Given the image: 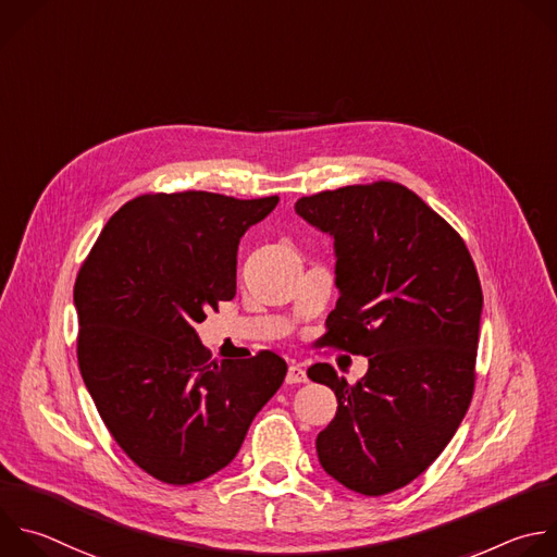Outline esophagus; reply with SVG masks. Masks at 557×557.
I'll return each mask as SVG.
<instances>
[{"instance_id": "obj_1", "label": "esophagus", "mask_w": 557, "mask_h": 557, "mask_svg": "<svg viewBox=\"0 0 557 557\" xmlns=\"http://www.w3.org/2000/svg\"><path fill=\"white\" fill-rule=\"evenodd\" d=\"M308 381V376H306V372L304 369L299 367V364H290L288 367V372H286V385H301V383H306Z\"/></svg>"}]
</instances>
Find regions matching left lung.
Segmentation results:
<instances>
[{
	"label": "left lung",
	"instance_id": "obj_1",
	"mask_svg": "<svg viewBox=\"0 0 557 557\" xmlns=\"http://www.w3.org/2000/svg\"><path fill=\"white\" fill-rule=\"evenodd\" d=\"M295 210L336 247L341 297L314 345L369 358L351 385L327 362L308 369L338 400L317 455L347 490L383 496L440 457L470 407L479 273L457 230L403 183L323 190Z\"/></svg>",
	"mask_w": 557,
	"mask_h": 557
}]
</instances>
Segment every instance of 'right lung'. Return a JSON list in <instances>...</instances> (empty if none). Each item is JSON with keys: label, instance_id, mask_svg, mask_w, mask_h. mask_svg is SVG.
Listing matches in <instances>:
<instances>
[{"label": "right lung", "instance_id": "right-lung-1", "mask_svg": "<svg viewBox=\"0 0 557 557\" xmlns=\"http://www.w3.org/2000/svg\"><path fill=\"white\" fill-rule=\"evenodd\" d=\"M277 197L148 193L104 225L74 284L83 381L144 472L190 485L225 468L286 376L271 349L212 360L197 323L236 297L243 234Z\"/></svg>", "mask_w": 557, "mask_h": 557}]
</instances>
